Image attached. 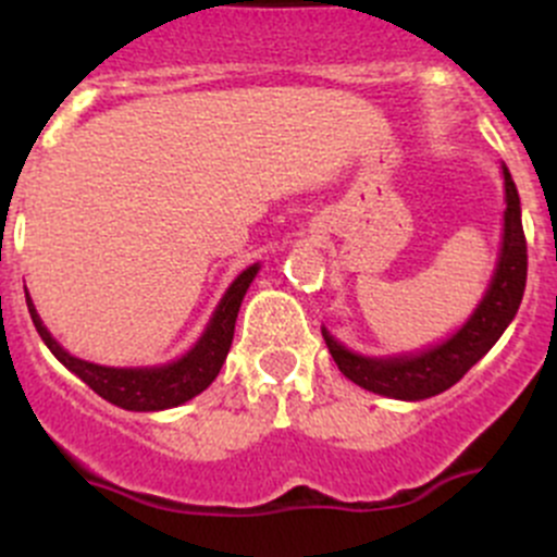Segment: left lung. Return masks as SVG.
Wrapping results in <instances>:
<instances>
[{"instance_id":"left-lung-1","label":"left lung","mask_w":557,"mask_h":557,"mask_svg":"<svg viewBox=\"0 0 557 557\" xmlns=\"http://www.w3.org/2000/svg\"><path fill=\"white\" fill-rule=\"evenodd\" d=\"M504 231H500V250L495 261L493 277L487 290L473 307L471 315L441 343L428 345L422 350H405L392 356H370L350 350L348 345L332 337L326 326H321L326 348L337 361L339 372L356 386L372 394L392 399H428L455 386L490 348L500 339L525 294L528 277V247L522 234L520 196L511 182L509 169L504 165Z\"/></svg>"}]
</instances>
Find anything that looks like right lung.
Wrapping results in <instances>:
<instances>
[{"label":"right lung","instance_id":"right-lung-1","mask_svg":"<svg viewBox=\"0 0 557 557\" xmlns=\"http://www.w3.org/2000/svg\"><path fill=\"white\" fill-rule=\"evenodd\" d=\"M258 272H261V263H252L245 272L236 274V280L225 288L223 299L214 307L207 329H203L201 337L190 345V350H185L180 359L152 367H108L78 359V356L64 350L62 345L53 339V334L48 332L42 318L37 315L29 290H26V307H29L32 323H35L37 334H40L42 343L48 345V350H51L73 375H78L91 392H97L102 399L116 405V408L152 413V410H169L176 408V405H185L187 399L201 394L203 388L218 377L220 367H223L225 356H228L231 350V339H234V326L236 315H239L242 299H245L247 288H250V283L256 280Z\"/></svg>","mask_w":557,"mask_h":557}]
</instances>
